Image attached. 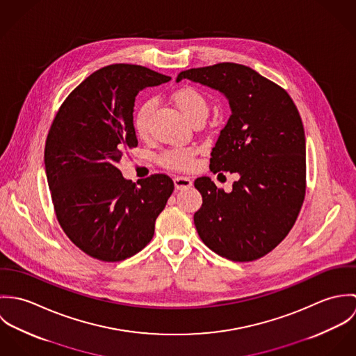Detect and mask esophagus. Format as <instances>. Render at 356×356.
<instances>
[{"label": "esophagus", "mask_w": 356, "mask_h": 356, "mask_svg": "<svg viewBox=\"0 0 356 356\" xmlns=\"http://www.w3.org/2000/svg\"><path fill=\"white\" fill-rule=\"evenodd\" d=\"M174 185H175L177 189L182 191V189L191 188V186H192V181H191V178H188V177H175V178H174Z\"/></svg>", "instance_id": "34e87169"}]
</instances>
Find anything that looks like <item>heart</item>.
<instances>
[{"instance_id": "obj_1", "label": "heart", "mask_w": 356, "mask_h": 356, "mask_svg": "<svg viewBox=\"0 0 356 356\" xmlns=\"http://www.w3.org/2000/svg\"><path fill=\"white\" fill-rule=\"evenodd\" d=\"M172 100L177 106L182 111V113L191 119V122L196 118H205L208 113V102L203 93L195 88L185 86L174 92ZM153 109L152 100L141 102L133 118L134 130L138 136H147L149 130V116ZM195 148H171L161 154V163L167 167L177 170H186L193 164L195 160Z\"/></svg>"}]
</instances>
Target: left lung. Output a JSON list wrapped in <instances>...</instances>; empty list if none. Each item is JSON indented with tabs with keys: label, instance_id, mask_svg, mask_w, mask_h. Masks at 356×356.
<instances>
[{
	"label": "left lung",
	"instance_id": "8db88e82",
	"mask_svg": "<svg viewBox=\"0 0 356 356\" xmlns=\"http://www.w3.org/2000/svg\"><path fill=\"white\" fill-rule=\"evenodd\" d=\"M220 92L232 115L212 148L209 170L237 172L232 192L208 177L195 225L204 244L233 261L273 251L293 227L305 195V136L291 96L252 68L219 63L177 76Z\"/></svg>",
	"mask_w": 356,
	"mask_h": 356
}]
</instances>
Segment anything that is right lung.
I'll use <instances>...</instances> for the list:
<instances>
[{
	"instance_id": "right-lung-1",
	"label": "right lung",
	"mask_w": 356,
	"mask_h": 356,
	"mask_svg": "<svg viewBox=\"0 0 356 356\" xmlns=\"http://www.w3.org/2000/svg\"><path fill=\"white\" fill-rule=\"evenodd\" d=\"M170 79L143 65H106L75 88L53 119L44 161L56 216L95 259L119 261L145 248L174 191L165 174L137 186L118 168L124 151L138 145L137 95Z\"/></svg>"
}]
</instances>
